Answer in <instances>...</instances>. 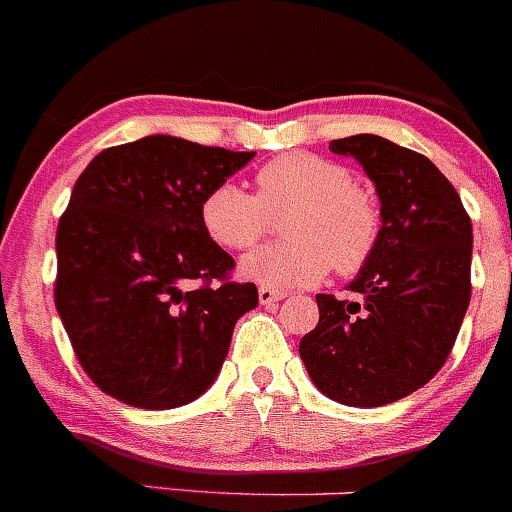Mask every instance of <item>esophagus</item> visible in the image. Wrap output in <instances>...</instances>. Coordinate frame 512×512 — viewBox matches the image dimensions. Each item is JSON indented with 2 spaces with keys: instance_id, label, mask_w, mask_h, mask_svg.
Masks as SVG:
<instances>
[{
  "instance_id": "34e87169",
  "label": "esophagus",
  "mask_w": 512,
  "mask_h": 512,
  "mask_svg": "<svg viewBox=\"0 0 512 512\" xmlns=\"http://www.w3.org/2000/svg\"><path fill=\"white\" fill-rule=\"evenodd\" d=\"M285 295H287V292L270 290V287H260V290H257V297H260V305H275V302H280Z\"/></svg>"
}]
</instances>
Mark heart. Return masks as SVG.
I'll use <instances>...</instances> for the list:
<instances>
[{"label":"heart","mask_w":512,"mask_h":512,"mask_svg":"<svg viewBox=\"0 0 512 512\" xmlns=\"http://www.w3.org/2000/svg\"><path fill=\"white\" fill-rule=\"evenodd\" d=\"M282 245L250 252L237 275L270 290L317 285L335 267L342 275L360 270L380 240V205L355 185L347 167L317 155H285L257 172V197L235 182H222L202 202V225L227 250L252 247L285 215Z\"/></svg>","instance_id":"obj_1"}]
</instances>
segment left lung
<instances>
[{
  "label": "left lung",
  "mask_w": 512,
  "mask_h": 512,
  "mask_svg": "<svg viewBox=\"0 0 512 512\" xmlns=\"http://www.w3.org/2000/svg\"><path fill=\"white\" fill-rule=\"evenodd\" d=\"M357 160L380 200V240L347 290L317 295L320 322L300 340L315 388L347 408H382L445 365L470 302L473 225L448 177L377 135L330 142Z\"/></svg>",
  "instance_id": "obj_1"
}]
</instances>
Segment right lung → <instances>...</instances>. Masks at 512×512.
<instances>
[{
	"mask_svg": "<svg viewBox=\"0 0 512 512\" xmlns=\"http://www.w3.org/2000/svg\"><path fill=\"white\" fill-rule=\"evenodd\" d=\"M252 157L150 135L99 152L74 182L54 302L84 372L119 403L170 410L200 398L235 322L257 307L252 282L225 280L235 260L202 225L205 197Z\"/></svg>",
	"mask_w": 512,
	"mask_h": 512,
	"instance_id": "right-lung-1",
	"label": "right lung"
}]
</instances>
